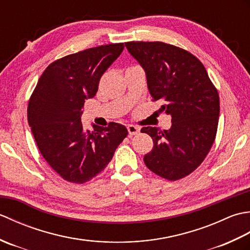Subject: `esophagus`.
Returning <instances> with one entry per match:
<instances>
[{
	"instance_id": "34e87169",
	"label": "esophagus",
	"mask_w": 250,
	"mask_h": 250,
	"mask_svg": "<svg viewBox=\"0 0 250 250\" xmlns=\"http://www.w3.org/2000/svg\"><path fill=\"white\" fill-rule=\"evenodd\" d=\"M126 128H128V132H129L130 135H136V134H139L140 131H141V129L139 128V126L134 125H129L128 126H126Z\"/></svg>"
}]
</instances>
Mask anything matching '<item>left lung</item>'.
Here are the masks:
<instances>
[{"label":"left lung","instance_id":"8db88e82","mask_svg":"<svg viewBox=\"0 0 250 250\" xmlns=\"http://www.w3.org/2000/svg\"><path fill=\"white\" fill-rule=\"evenodd\" d=\"M129 54L145 71L147 87L160 110L172 117V126H145L153 148L144 157L146 167L168 180L192 173L215 141L219 97L204 65L190 52L161 42H129Z\"/></svg>","mask_w":250,"mask_h":250}]
</instances>
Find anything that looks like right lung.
<instances>
[{
    "mask_svg": "<svg viewBox=\"0 0 250 250\" xmlns=\"http://www.w3.org/2000/svg\"><path fill=\"white\" fill-rule=\"evenodd\" d=\"M125 45L109 44L66 56L42 74L28 106V120L37 147L52 169L67 180L83 184L103 171L128 135L125 125H93L84 130V101L98 91L100 79Z\"/></svg>",
    "mask_w": 250,
    "mask_h": 250,
    "instance_id": "obj_1",
    "label": "right lung"
}]
</instances>
